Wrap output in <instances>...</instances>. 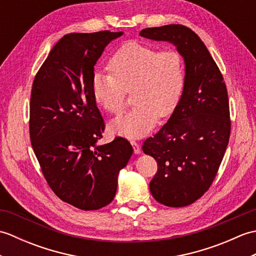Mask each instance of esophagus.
<instances>
[{
    "mask_svg": "<svg viewBox=\"0 0 256 256\" xmlns=\"http://www.w3.org/2000/svg\"><path fill=\"white\" fill-rule=\"evenodd\" d=\"M131 144L133 146L134 153L135 154H140V146L138 142H136V140H131Z\"/></svg>",
    "mask_w": 256,
    "mask_h": 256,
    "instance_id": "34e87169",
    "label": "esophagus"
}]
</instances>
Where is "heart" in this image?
I'll list each match as a JSON object with an SVG mask.
<instances>
[{
    "instance_id": "b5f03b06",
    "label": "heart",
    "mask_w": 256,
    "mask_h": 256,
    "mask_svg": "<svg viewBox=\"0 0 256 256\" xmlns=\"http://www.w3.org/2000/svg\"><path fill=\"white\" fill-rule=\"evenodd\" d=\"M110 74H92V96L103 110L120 114L126 92L133 90L135 106L111 123L113 132L138 138L154 128L158 116H170L184 86V62L179 52L136 40L123 44L108 59Z\"/></svg>"
}]
</instances>
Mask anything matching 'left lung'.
<instances>
[{
  "label": "left lung",
  "mask_w": 256,
  "mask_h": 256,
  "mask_svg": "<svg viewBox=\"0 0 256 256\" xmlns=\"http://www.w3.org/2000/svg\"><path fill=\"white\" fill-rule=\"evenodd\" d=\"M140 35L172 42L184 57V86L168 122L143 143L157 162L150 190L160 204L184 206L204 196L214 182L231 132L229 98L219 67L200 37L189 27H150Z\"/></svg>",
  "instance_id": "8db88e82"
}]
</instances>
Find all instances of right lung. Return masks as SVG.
Segmentation results:
<instances>
[{
    "label": "right lung",
    "instance_id": "right-lung-1",
    "mask_svg": "<svg viewBox=\"0 0 256 256\" xmlns=\"http://www.w3.org/2000/svg\"><path fill=\"white\" fill-rule=\"evenodd\" d=\"M122 32H72L62 37L38 70L32 86L30 136L47 184L58 198L81 210L113 200L118 172L133 153L116 136L98 145L106 128L92 96L94 64Z\"/></svg>",
    "mask_w": 256,
    "mask_h": 256
}]
</instances>
